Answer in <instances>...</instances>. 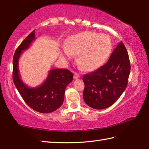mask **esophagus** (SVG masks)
<instances>
[{"mask_svg": "<svg viewBox=\"0 0 149 149\" xmlns=\"http://www.w3.org/2000/svg\"><path fill=\"white\" fill-rule=\"evenodd\" d=\"M80 78V75L77 74V73H75L74 75V79H77Z\"/></svg>", "mask_w": 149, "mask_h": 149, "instance_id": "esophagus-1", "label": "esophagus"}]
</instances>
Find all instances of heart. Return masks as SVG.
<instances>
[{
  "label": "heart",
  "instance_id": "heart-1",
  "mask_svg": "<svg viewBox=\"0 0 149 149\" xmlns=\"http://www.w3.org/2000/svg\"><path fill=\"white\" fill-rule=\"evenodd\" d=\"M112 50V42L106 34L92 31H84L71 36L63 48L67 58L78 54L77 63L86 70H93L99 68L108 58Z\"/></svg>",
  "mask_w": 149,
  "mask_h": 149
}]
</instances>
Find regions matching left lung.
Returning a JSON list of instances; mask_svg holds the SVG:
<instances>
[{"label":"left lung","mask_w":149,"mask_h":149,"mask_svg":"<svg viewBox=\"0 0 149 149\" xmlns=\"http://www.w3.org/2000/svg\"><path fill=\"white\" fill-rule=\"evenodd\" d=\"M130 71L128 53L121 42L105 65L83 76L84 102L88 106L97 109L111 106L127 87Z\"/></svg>","instance_id":"left-lung-1"}]
</instances>
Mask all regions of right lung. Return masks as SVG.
Listing matches in <instances>:
<instances>
[{
	"instance_id": "add662e5",
	"label": "right lung",
	"mask_w": 149,
	"mask_h": 149,
	"mask_svg": "<svg viewBox=\"0 0 149 149\" xmlns=\"http://www.w3.org/2000/svg\"><path fill=\"white\" fill-rule=\"evenodd\" d=\"M34 32L31 33L16 50L13 59V79L25 102L31 108L40 113H49L63 104L65 88L72 81L73 74L67 69H52L46 80L39 86L29 88L23 83L19 74L18 59L22 51L29 48L35 39Z\"/></svg>"
}]
</instances>
